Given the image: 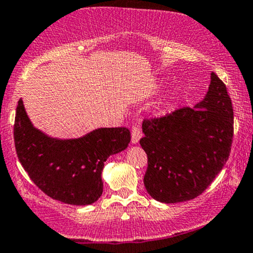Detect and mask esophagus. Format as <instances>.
<instances>
[{
	"mask_svg": "<svg viewBox=\"0 0 253 253\" xmlns=\"http://www.w3.org/2000/svg\"><path fill=\"white\" fill-rule=\"evenodd\" d=\"M142 129H140V126L139 125L134 124L133 126H132V143L133 144H137L138 142H139V139L142 138Z\"/></svg>",
	"mask_w": 253,
	"mask_h": 253,
	"instance_id": "obj_1",
	"label": "esophagus"
}]
</instances>
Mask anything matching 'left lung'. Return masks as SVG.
I'll use <instances>...</instances> for the list:
<instances>
[{"mask_svg":"<svg viewBox=\"0 0 253 253\" xmlns=\"http://www.w3.org/2000/svg\"><path fill=\"white\" fill-rule=\"evenodd\" d=\"M139 140L148 156L144 185L165 204L203 194L229 158L234 111L227 87L214 73L206 97L194 108L178 109L143 121Z\"/></svg>","mask_w":253,"mask_h":253,"instance_id":"1","label":"left lung"}]
</instances>
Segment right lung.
<instances>
[{
    "mask_svg": "<svg viewBox=\"0 0 253 253\" xmlns=\"http://www.w3.org/2000/svg\"><path fill=\"white\" fill-rule=\"evenodd\" d=\"M126 127L98 128L78 139L50 138L35 128L19 99L14 144L21 166L46 195L64 204L91 205L103 193L102 171L110 155L128 147Z\"/></svg>",
    "mask_w": 253,
    "mask_h": 253,
    "instance_id": "1",
    "label": "right lung"
}]
</instances>
